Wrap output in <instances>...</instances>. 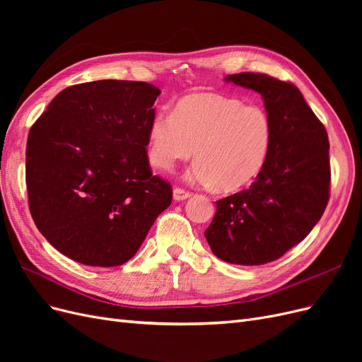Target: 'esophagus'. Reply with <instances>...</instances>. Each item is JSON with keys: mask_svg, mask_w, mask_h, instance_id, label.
<instances>
[{"mask_svg": "<svg viewBox=\"0 0 362 362\" xmlns=\"http://www.w3.org/2000/svg\"><path fill=\"white\" fill-rule=\"evenodd\" d=\"M190 196H192V193H190V192H185L184 189H180V187H175V189H173V199L177 201V202L189 199Z\"/></svg>", "mask_w": 362, "mask_h": 362, "instance_id": "esophagus-1", "label": "esophagus"}]
</instances>
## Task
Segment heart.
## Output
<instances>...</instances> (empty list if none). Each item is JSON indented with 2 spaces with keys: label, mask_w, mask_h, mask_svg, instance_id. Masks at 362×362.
Segmentation results:
<instances>
[{
  "label": "heart",
  "mask_w": 362,
  "mask_h": 362,
  "mask_svg": "<svg viewBox=\"0 0 362 362\" xmlns=\"http://www.w3.org/2000/svg\"><path fill=\"white\" fill-rule=\"evenodd\" d=\"M273 120L264 107L216 92H196L177 101L173 113L160 110L148 127V158L170 170L178 161L198 160L193 182L223 192L246 187L270 156Z\"/></svg>",
  "instance_id": "heart-1"
}]
</instances>
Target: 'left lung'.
Returning <instances> with one entry per match:
<instances>
[{
  "mask_svg": "<svg viewBox=\"0 0 362 362\" xmlns=\"http://www.w3.org/2000/svg\"><path fill=\"white\" fill-rule=\"evenodd\" d=\"M225 81L262 96L275 136L255 182L216 202L205 238L217 258L259 266L281 258L320 221L329 201V140L294 84L254 72Z\"/></svg>",
  "mask_w": 362,
  "mask_h": 362,
  "instance_id": "left-lung-1",
  "label": "left lung"
}]
</instances>
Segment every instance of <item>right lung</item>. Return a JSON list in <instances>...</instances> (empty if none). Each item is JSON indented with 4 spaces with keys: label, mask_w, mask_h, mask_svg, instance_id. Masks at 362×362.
Returning <instances> with one entry per match:
<instances>
[{
    "label": "right lung",
    "mask_w": 362,
    "mask_h": 362,
    "mask_svg": "<svg viewBox=\"0 0 362 362\" xmlns=\"http://www.w3.org/2000/svg\"><path fill=\"white\" fill-rule=\"evenodd\" d=\"M158 95L144 81L71 86L31 127L30 213L63 255L86 266L124 264L170 205V184L152 175L146 152Z\"/></svg>",
    "instance_id": "1"
}]
</instances>
